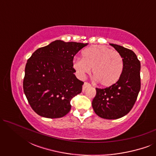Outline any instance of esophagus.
I'll return each instance as SVG.
<instances>
[{
	"mask_svg": "<svg viewBox=\"0 0 156 156\" xmlns=\"http://www.w3.org/2000/svg\"><path fill=\"white\" fill-rule=\"evenodd\" d=\"M91 86V84H89V83H88V82H84V85H83V87H82V90H83V91H85V89H86L87 87H90Z\"/></svg>",
	"mask_w": 156,
	"mask_h": 156,
	"instance_id": "34e87169",
	"label": "esophagus"
}]
</instances>
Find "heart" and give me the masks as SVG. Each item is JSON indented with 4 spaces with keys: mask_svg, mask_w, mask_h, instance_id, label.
Here are the masks:
<instances>
[{
    "mask_svg": "<svg viewBox=\"0 0 156 156\" xmlns=\"http://www.w3.org/2000/svg\"><path fill=\"white\" fill-rule=\"evenodd\" d=\"M82 59L73 61V68L80 77L90 73L104 87H111L120 79L123 69L122 57L119 52L107 47L98 45L85 49L82 52Z\"/></svg>",
    "mask_w": 156,
    "mask_h": 156,
    "instance_id": "1",
    "label": "heart"
}]
</instances>
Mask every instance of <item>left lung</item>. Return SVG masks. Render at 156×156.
<instances>
[{"instance_id":"left-lung-1","label":"left lung","mask_w":156,"mask_h":156,"mask_svg":"<svg viewBox=\"0 0 156 156\" xmlns=\"http://www.w3.org/2000/svg\"><path fill=\"white\" fill-rule=\"evenodd\" d=\"M122 57L123 69L116 84L105 89H96L92 107L99 117L117 119L126 115L135 104L140 89V63L133 51L110 44Z\"/></svg>"}]
</instances>
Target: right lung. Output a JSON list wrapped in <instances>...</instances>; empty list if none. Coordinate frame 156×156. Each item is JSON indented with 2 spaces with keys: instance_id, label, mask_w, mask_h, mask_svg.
<instances>
[{
  "instance_id": "add662e5",
  "label": "right lung",
  "mask_w": 156,
  "mask_h": 156,
  "mask_svg": "<svg viewBox=\"0 0 156 156\" xmlns=\"http://www.w3.org/2000/svg\"><path fill=\"white\" fill-rule=\"evenodd\" d=\"M87 44L57 40L37 49L28 59L23 90L40 116L61 118L69 112L70 101L82 92L84 84L74 75L73 58Z\"/></svg>"
}]
</instances>
